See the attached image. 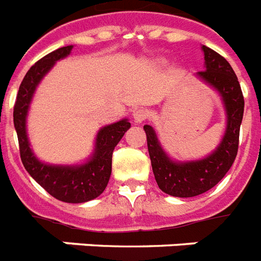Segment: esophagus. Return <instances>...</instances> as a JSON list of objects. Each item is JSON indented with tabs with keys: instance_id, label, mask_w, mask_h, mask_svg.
<instances>
[{
	"instance_id": "obj_1",
	"label": "esophagus",
	"mask_w": 261,
	"mask_h": 261,
	"mask_svg": "<svg viewBox=\"0 0 261 261\" xmlns=\"http://www.w3.org/2000/svg\"><path fill=\"white\" fill-rule=\"evenodd\" d=\"M147 117H148L147 110L136 109L135 112H133V121H135L136 124H140V122L145 121L147 120Z\"/></svg>"
}]
</instances>
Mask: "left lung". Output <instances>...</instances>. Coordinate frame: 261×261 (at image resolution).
I'll return each mask as SVG.
<instances>
[{"instance_id":"1","label":"left lung","mask_w":261,"mask_h":261,"mask_svg":"<svg viewBox=\"0 0 261 261\" xmlns=\"http://www.w3.org/2000/svg\"><path fill=\"white\" fill-rule=\"evenodd\" d=\"M202 49L205 54L206 70L198 71L197 75L220 91L228 116L226 132L218 148L206 159L175 163L162 149L153 128L144 125L158 186L174 197H195L216 186L230 170L239 151L240 125L244 114V97L239 79L224 56L206 45Z\"/></svg>"}]
</instances>
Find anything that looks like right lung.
Segmentation results:
<instances>
[{
    "label": "right lung",
    "mask_w": 261,
    "mask_h": 261,
    "mask_svg": "<svg viewBox=\"0 0 261 261\" xmlns=\"http://www.w3.org/2000/svg\"><path fill=\"white\" fill-rule=\"evenodd\" d=\"M72 45L58 48L56 51L37 60L25 74L17 98L14 102L13 122L17 132L20 158L25 170L48 194L59 201L82 203L94 199L103 193L112 174V155L114 147L130 128L128 120H121L108 125L98 132L94 155L82 166H48L35 158L31 151L25 130V118L35 89L56 60L66 58Z\"/></svg>",
    "instance_id": "add662e5"
}]
</instances>
